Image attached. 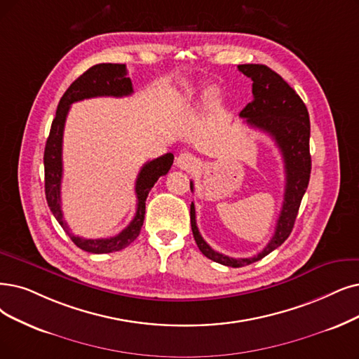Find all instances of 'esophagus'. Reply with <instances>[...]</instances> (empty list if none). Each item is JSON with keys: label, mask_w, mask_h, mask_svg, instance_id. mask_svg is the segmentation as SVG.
<instances>
[{"label": "esophagus", "mask_w": 359, "mask_h": 359, "mask_svg": "<svg viewBox=\"0 0 359 359\" xmlns=\"http://www.w3.org/2000/svg\"><path fill=\"white\" fill-rule=\"evenodd\" d=\"M197 165H198V159H197V157H196L194 154H191V153H189V151L181 153V154L177 157V166H178L180 169H182V170H191V169H194Z\"/></svg>", "instance_id": "1"}]
</instances>
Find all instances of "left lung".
<instances>
[{
    "label": "left lung",
    "mask_w": 359,
    "mask_h": 359,
    "mask_svg": "<svg viewBox=\"0 0 359 359\" xmlns=\"http://www.w3.org/2000/svg\"><path fill=\"white\" fill-rule=\"evenodd\" d=\"M238 70L253 81V102L240 111V118H245L248 125L266 133L276 141L284 161L285 187L284 202L277 219L276 233L265 249L253 257H238L237 259V257H229L219 252H215L198 233L196 209L194 203L191 202L190 219L197 248L213 262L233 268H240L261 261L262 257L276 250L287 240L311 177V123L308 109L302 98L278 74L265 65H240ZM190 189L191 191L194 189L191 181Z\"/></svg>",
    "instance_id": "1"
}]
</instances>
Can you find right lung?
<instances>
[{
	"label": "right lung",
	"instance_id": "obj_1",
	"mask_svg": "<svg viewBox=\"0 0 359 359\" xmlns=\"http://www.w3.org/2000/svg\"><path fill=\"white\" fill-rule=\"evenodd\" d=\"M126 66L118 63H100L90 67L76 81L70 83L60 103L57 106L55 118L53 119L50 135L47 138L44 151V170H46V197L50 210L59 221L62 228L67 233L75 245L90 253H111L128 248L138 237L146 215V198L153 185L162 175H166L172 163L174 154L166 153L154 161L147 162L141 168L135 181L137 193V212L134 219L125 229L109 238H83L70 231L67 222L63 218L62 210V177H63V131L65 122L70 104L93 97H125L134 93L133 82L126 76Z\"/></svg>",
	"mask_w": 359,
	"mask_h": 359
}]
</instances>
